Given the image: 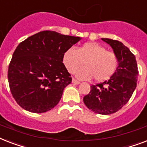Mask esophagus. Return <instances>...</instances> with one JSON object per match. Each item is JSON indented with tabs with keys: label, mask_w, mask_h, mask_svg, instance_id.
<instances>
[{
	"label": "esophagus",
	"mask_w": 147,
	"mask_h": 147,
	"mask_svg": "<svg viewBox=\"0 0 147 147\" xmlns=\"http://www.w3.org/2000/svg\"><path fill=\"white\" fill-rule=\"evenodd\" d=\"M72 83H73L74 84H79L80 82L79 81H78V80L75 79V78H72Z\"/></svg>",
	"instance_id": "obj_1"
}]
</instances>
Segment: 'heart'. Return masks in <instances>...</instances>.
Listing matches in <instances>:
<instances>
[{
	"instance_id": "obj_1",
	"label": "heart",
	"mask_w": 147,
	"mask_h": 147,
	"mask_svg": "<svg viewBox=\"0 0 147 147\" xmlns=\"http://www.w3.org/2000/svg\"><path fill=\"white\" fill-rule=\"evenodd\" d=\"M63 63L70 73H75L83 64L84 68L76 72V76L83 80L94 78L100 82L110 78L118 67L119 59L115 52L107 51L96 42H88L76 49H68L63 55Z\"/></svg>"
}]
</instances>
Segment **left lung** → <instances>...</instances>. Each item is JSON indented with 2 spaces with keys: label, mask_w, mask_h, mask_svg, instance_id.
<instances>
[{
  "label": "left lung",
  "mask_w": 147,
  "mask_h": 147,
  "mask_svg": "<svg viewBox=\"0 0 147 147\" xmlns=\"http://www.w3.org/2000/svg\"><path fill=\"white\" fill-rule=\"evenodd\" d=\"M102 40L112 47L119 63L113 76L108 80L90 86L84 96L89 109L100 115H110L121 109L131 97L137 87L138 68L135 56L121 42L109 38Z\"/></svg>",
  "instance_id": "1"
}]
</instances>
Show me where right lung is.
I'll return each instance as SVG.
<instances>
[{"label": "right lung", "instance_id": "add662e5", "mask_svg": "<svg viewBox=\"0 0 147 147\" xmlns=\"http://www.w3.org/2000/svg\"><path fill=\"white\" fill-rule=\"evenodd\" d=\"M80 39L43 31L18 45L7 76L12 95L22 109L42 113L58 104L64 88L71 82L63 55Z\"/></svg>", "mask_w": 147, "mask_h": 147}]
</instances>
